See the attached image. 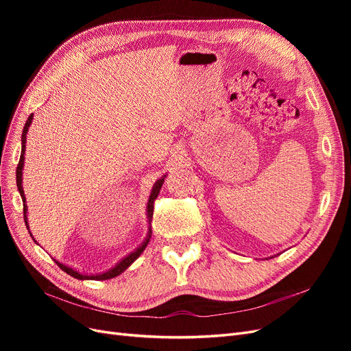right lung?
I'll return each instance as SVG.
<instances>
[{
  "label": "right lung",
  "instance_id": "right-lung-1",
  "mask_svg": "<svg viewBox=\"0 0 351 351\" xmlns=\"http://www.w3.org/2000/svg\"><path fill=\"white\" fill-rule=\"evenodd\" d=\"M32 119H34V114L29 115V119H27V121H26V124H25V129H23V133H22V155H20V161H19V165H17V169H16L17 189H19V192H20V196H22V200H23V215H25L26 226H27V218H26V212H27L26 208H27V206H26V197H25V192H23V186H22V169H23V162H25L26 133H27V129H29V125H30V123H32ZM162 184H164V178H159L158 182L155 183L154 189H152V193H151L149 202H147V218H149V221L152 219V215H154V204H155V199H156V196H158V193H159V190H161ZM30 236H32V234H30ZM151 236H152V231L149 230V234H147V239L142 243V246L137 247L133 253H130L129 256L124 258L120 263H117L112 269H110V271H107V272H104V274H98V275H83V274H80V272H77V271H74V269L66 267V265H62V263H60V262H57V261H56V263L58 265V267H60L62 271L67 272L69 275H71L73 278H77V280H99V281H102V280H111V278L117 277V275H120L121 272H124L137 258L141 256L142 252L146 249L147 243H149Z\"/></svg>",
  "mask_w": 351,
  "mask_h": 351
}]
</instances>
